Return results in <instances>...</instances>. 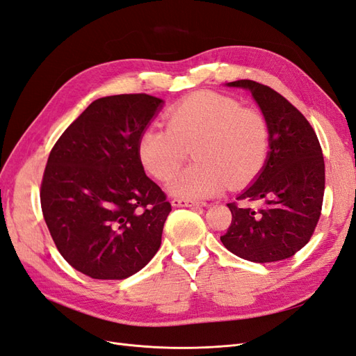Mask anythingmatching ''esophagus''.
I'll return each instance as SVG.
<instances>
[{
	"mask_svg": "<svg viewBox=\"0 0 356 356\" xmlns=\"http://www.w3.org/2000/svg\"><path fill=\"white\" fill-rule=\"evenodd\" d=\"M170 203H172V207H175V208L203 207V203H200V202H193V200H187V199H172Z\"/></svg>",
	"mask_w": 356,
	"mask_h": 356,
	"instance_id": "1",
	"label": "esophagus"
}]
</instances>
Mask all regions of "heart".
I'll use <instances>...</instances> for the list:
<instances>
[{
	"label": "heart",
	"instance_id": "1",
	"mask_svg": "<svg viewBox=\"0 0 356 356\" xmlns=\"http://www.w3.org/2000/svg\"><path fill=\"white\" fill-rule=\"evenodd\" d=\"M168 129L149 126L139 136L138 154L154 178L169 181L190 149L195 163L178 174L169 191L200 200L218 195L230 181L241 186L261 169L268 127L264 117L239 101L215 92H197L165 114Z\"/></svg>",
	"mask_w": 356,
	"mask_h": 356
}]
</instances>
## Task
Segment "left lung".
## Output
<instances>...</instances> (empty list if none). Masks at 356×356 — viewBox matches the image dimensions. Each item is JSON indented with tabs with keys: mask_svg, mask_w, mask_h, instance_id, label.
Listing matches in <instances>:
<instances>
[{
	"mask_svg": "<svg viewBox=\"0 0 356 356\" xmlns=\"http://www.w3.org/2000/svg\"><path fill=\"white\" fill-rule=\"evenodd\" d=\"M227 86L252 93L266 118L270 152L239 202L227 203L232 224L221 242L248 261H281L315 232L325 190L324 156L314 127L281 93L252 80Z\"/></svg>",
	"mask_w": 356,
	"mask_h": 356,
	"instance_id": "left-lung-1",
	"label": "left lung"
}]
</instances>
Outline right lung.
Returning a JSON list of instances; mask_svg holds the SVG:
<instances>
[{
    "label": "right lung",
    "instance_id": "add662e5",
    "mask_svg": "<svg viewBox=\"0 0 356 356\" xmlns=\"http://www.w3.org/2000/svg\"><path fill=\"white\" fill-rule=\"evenodd\" d=\"M163 101L145 93L93 101L47 159L40 199L58 251L83 275L126 279L156 255L172 211L138 154Z\"/></svg>",
    "mask_w": 356,
    "mask_h": 356
}]
</instances>
